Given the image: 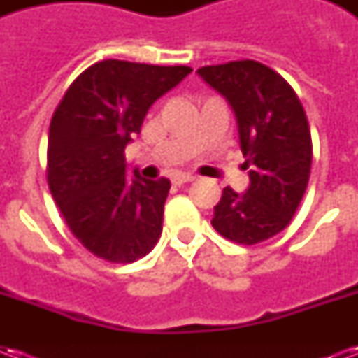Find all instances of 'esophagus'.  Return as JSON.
<instances>
[{
  "label": "esophagus",
  "instance_id": "esophagus-1",
  "mask_svg": "<svg viewBox=\"0 0 358 358\" xmlns=\"http://www.w3.org/2000/svg\"><path fill=\"white\" fill-rule=\"evenodd\" d=\"M195 176H192V174H178V176H174V184L176 186H182V184H187V182H194Z\"/></svg>",
  "mask_w": 358,
  "mask_h": 358
}]
</instances>
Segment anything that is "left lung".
Segmentation results:
<instances>
[{"mask_svg": "<svg viewBox=\"0 0 358 358\" xmlns=\"http://www.w3.org/2000/svg\"><path fill=\"white\" fill-rule=\"evenodd\" d=\"M197 74L234 109L249 171L245 194L228 186L215 207V226L226 240L255 245L292 222L307 189L313 141L299 97L270 66L251 59L201 66Z\"/></svg>", "mask_w": 358, "mask_h": 358, "instance_id": "1", "label": "left lung"}]
</instances>
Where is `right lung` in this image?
<instances>
[{"label":"right lung","mask_w":358,"mask_h":358,"mask_svg":"<svg viewBox=\"0 0 358 358\" xmlns=\"http://www.w3.org/2000/svg\"><path fill=\"white\" fill-rule=\"evenodd\" d=\"M192 73L105 59L69 86L48 138V184L66 226L90 253L134 263L155 248L171 182L126 176L124 148L149 107Z\"/></svg>","instance_id":"1"}]
</instances>
